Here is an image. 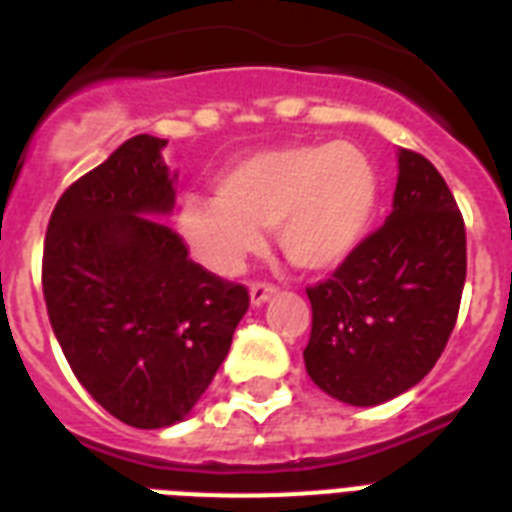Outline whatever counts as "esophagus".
Listing matches in <instances>:
<instances>
[{"label":"esophagus","mask_w":512,"mask_h":512,"mask_svg":"<svg viewBox=\"0 0 512 512\" xmlns=\"http://www.w3.org/2000/svg\"><path fill=\"white\" fill-rule=\"evenodd\" d=\"M279 295V287L271 284V281H255L252 287H249V300L252 305H263L265 300H271V297Z\"/></svg>","instance_id":"1"}]
</instances>
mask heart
<instances>
[{
    "mask_svg": "<svg viewBox=\"0 0 512 512\" xmlns=\"http://www.w3.org/2000/svg\"><path fill=\"white\" fill-rule=\"evenodd\" d=\"M377 170L350 143H311L241 159L220 175L215 199H188L177 228L199 263L236 273L279 228L289 263L305 271L340 265L369 231Z\"/></svg>",
    "mask_w": 512,
    "mask_h": 512,
    "instance_id": "1",
    "label": "heart"
}]
</instances>
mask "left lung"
Masks as SVG:
<instances>
[{
  "label": "left lung",
  "instance_id": "left-lung-1",
  "mask_svg": "<svg viewBox=\"0 0 512 512\" xmlns=\"http://www.w3.org/2000/svg\"><path fill=\"white\" fill-rule=\"evenodd\" d=\"M465 271V220L449 185L425 156L401 148L385 225L305 289L311 380L350 406H377L414 388L457 324Z\"/></svg>",
  "mask_w": 512,
  "mask_h": 512
}]
</instances>
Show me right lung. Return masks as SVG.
<instances>
[{
  "instance_id": "1",
  "label": "right lung",
  "mask_w": 512,
  "mask_h": 512,
  "mask_svg": "<svg viewBox=\"0 0 512 512\" xmlns=\"http://www.w3.org/2000/svg\"><path fill=\"white\" fill-rule=\"evenodd\" d=\"M167 140L135 135L52 209L42 289L76 380L132 428L175 425L223 364L249 308L244 284L188 257L156 217L175 207Z\"/></svg>"
}]
</instances>
